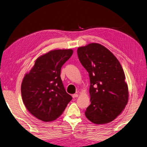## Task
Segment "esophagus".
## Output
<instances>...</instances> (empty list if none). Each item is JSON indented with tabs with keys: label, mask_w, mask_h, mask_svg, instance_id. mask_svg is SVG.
I'll list each match as a JSON object with an SVG mask.
<instances>
[{
	"label": "esophagus",
	"mask_w": 147,
	"mask_h": 147,
	"mask_svg": "<svg viewBox=\"0 0 147 147\" xmlns=\"http://www.w3.org/2000/svg\"><path fill=\"white\" fill-rule=\"evenodd\" d=\"M73 98H76V97H78V94H74L72 95Z\"/></svg>",
	"instance_id": "obj_1"
}]
</instances>
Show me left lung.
<instances>
[{
    "label": "left lung",
    "mask_w": 147,
    "mask_h": 147,
    "mask_svg": "<svg viewBox=\"0 0 147 147\" xmlns=\"http://www.w3.org/2000/svg\"><path fill=\"white\" fill-rule=\"evenodd\" d=\"M78 55L89 74L91 104L85 115L96 124L113 121L128 100V85L120 62L107 48L92 43L78 48Z\"/></svg>",
    "instance_id": "left-lung-1"
}]
</instances>
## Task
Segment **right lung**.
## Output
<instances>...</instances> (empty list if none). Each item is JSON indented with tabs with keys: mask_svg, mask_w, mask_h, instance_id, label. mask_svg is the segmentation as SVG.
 Returning a JSON list of instances; mask_svg holds the SVG:
<instances>
[{
	"mask_svg": "<svg viewBox=\"0 0 147 147\" xmlns=\"http://www.w3.org/2000/svg\"><path fill=\"white\" fill-rule=\"evenodd\" d=\"M73 51L56 50L38 57L21 85V94L26 109L44 122L55 120L61 116L72 97L68 94L61 78L62 65Z\"/></svg>",
	"mask_w": 147,
	"mask_h": 147,
	"instance_id": "1",
	"label": "right lung"
}]
</instances>
